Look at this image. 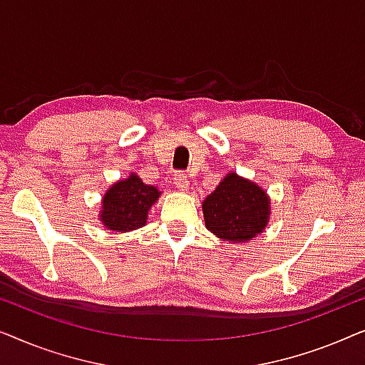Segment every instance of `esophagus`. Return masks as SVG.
Returning a JSON list of instances; mask_svg holds the SVG:
<instances>
[{
	"mask_svg": "<svg viewBox=\"0 0 365 365\" xmlns=\"http://www.w3.org/2000/svg\"><path fill=\"white\" fill-rule=\"evenodd\" d=\"M174 184H176L179 189H182V191H187L189 189V179L186 174L182 173H178L176 176H174Z\"/></svg>",
	"mask_w": 365,
	"mask_h": 365,
	"instance_id": "1",
	"label": "esophagus"
}]
</instances>
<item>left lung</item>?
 Returning a JSON list of instances; mask_svg holds the SVG:
<instances>
[{
	"label": "left lung",
	"mask_w": 365,
	"mask_h": 365,
	"mask_svg": "<svg viewBox=\"0 0 365 365\" xmlns=\"http://www.w3.org/2000/svg\"><path fill=\"white\" fill-rule=\"evenodd\" d=\"M207 231L222 241L239 244L259 236L269 224L271 199L251 179L229 173L202 201Z\"/></svg>",
	"instance_id": "obj_1"
}]
</instances>
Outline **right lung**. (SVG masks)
Segmentation results:
<instances>
[{"mask_svg":"<svg viewBox=\"0 0 365 365\" xmlns=\"http://www.w3.org/2000/svg\"><path fill=\"white\" fill-rule=\"evenodd\" d=\"M161 191L156 186L141 181L131 173L126 179H119L104 192L99 221L108 231L129 232L143 227L148 221L149 209L158 202Z\"/></svg>","mask_w":365,"mask_h":365,"instance_id":"1","label":"right lung"}]
</instances>
